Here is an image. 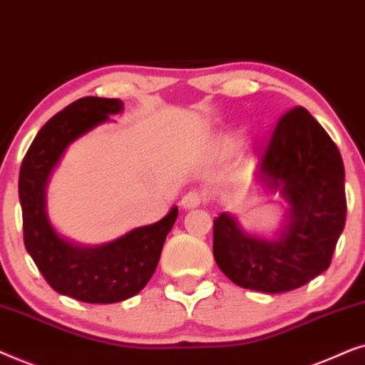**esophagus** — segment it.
I'll return each mask as SVG.
<instances>
[{"instance_id":"1","label":"esophagus","mask_w":365,"mask_h":365,"mask_svg":"<svg viewBox=\"0 0 365 365\" xmlns=\"http://www.w3.org/2000/svg\"><path fill=\"white\" fill-rule=\"evenodd\" d=\"M202 202H203L202 193H198V192H188L187 195H183L182 202H180V205H182V208H185V210H190V208L200 207Z\"/></svg>"}]
</instances>
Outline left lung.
I'll return each mask as SVG.
<instances>
[{
  "label": "left lung",
  "mask_w": 365,
  "mask_h": 365,
  "mask_svg": "<svg viewBox=\"0 0 365 365\" xmlns=\"http://www.w3.org/2000/svg\"><path fill=\"white\" fill-rule=\"evenodd\" d=\"M342 157L307 110H290L277 123L262 157L259 185L287 202L274 237L245 232L223 212L213 220V257L239 287L265 294L299 289L329 269L346 225Z\"/></svg>",
  "instance_id": "obj_1"
}]
</instances>
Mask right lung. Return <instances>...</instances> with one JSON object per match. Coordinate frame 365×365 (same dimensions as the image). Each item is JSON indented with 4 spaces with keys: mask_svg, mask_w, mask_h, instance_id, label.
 Wrapping results in <instances>:
<instances>
[{
    "mask_svg": "<svg viewBox=\"0 0 365 365\" xmlns=\"http://www.w3.org/2000/svg\"><path fill=\"white\" fill-rule=\"evenodd\" d=\"M123 111L118 98L85 96L46 121L24 155L19 170V203L24 247L58 294L86 304H115L137 295L157 269L165 239L178 217L172 207L157 223L137 227L100 245H80L51 225L46 185L66 148Z\"/></svg>",
    "mask_w": 365,
    "mask_h": 365,
    "instance_id": "obj_1",
    "label": "right lung"
}]
</instances>
